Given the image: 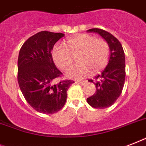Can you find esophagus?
<instances>
[{
  "label": "esophagus",
  "instance_id": "1",
  "mask_svg": "<svg viewBox=\"0 0 146 146\" xmlns=\"http://www.w3.org/2000/svg\"><path fill=\"white\" fill-rule=\"evenodd\" d=\"M76 83H78V84H80V85H84L86 84V80H83V81H76Z\"/></svg>",
  "mask_w": 146,
  "mask_h": 146
}]
</instances>
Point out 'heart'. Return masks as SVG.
Here are the masks:
<instances>
[{
  "label": "heart",
  "instance_id": "1",
  "mask_svg": "<svg viewBox=\"0 0 146 146\" xmlns=\"http://www.w3.org/2000/svg\"><path fill=\"white\" fill-rule=\"evenodd\" d=\"M66 45L57 43L52 50L54 62L59 68L66 70L73 63V55L79 61L67 72L69 77L81 79L89 73H96L108 64L110 47L103 38H96L89 34H79L67 40Z\"/></svg>",
  "mask_w": 146,
  "mask_h": 146
}]
</instances>
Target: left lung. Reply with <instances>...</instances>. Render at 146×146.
<instances>
[{
  "label": "left lung",
  "instance_id": "8db88e82",
  "mask_svg": "<svg viewBox=\"0 0 146 146\" xmlns=\"http://www.w3.org/2000/svg\"><path fill=\"white\" fill-rule=\"evenodd\" d=\"M87 32L99 34L108 43L111 50L106 67L94 80H89L95 83L96 92L87 98V102L92 108H107L117 100L123 89L126 76L124 51L119 40L108 32L101 29H91Z\"/></svg>",
  "mask_w": 146,
  "mask_h": 146
}]
</instances>
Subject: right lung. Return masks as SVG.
<instances>
[{
  "label": "right lung",
  "instance_id": "right-lung-1",
  "mask_svg": "<svg viewBox=\"0 0 146 146\" xmlns=\"http://www.w3.org/2000/svg\"><path fill=\"white\" fill-rule=\"evenodd\" d=\"M63 33L42 31L29 38L21 47L18 57L17 80L25 99L40 113H57L64 106L66 92L73 80H60L53 85L54 79L63 73L55 66L52 50Z\"/></svg>",
  "mask_w": 146,
  "mask_h": 146
}]
</instances>
